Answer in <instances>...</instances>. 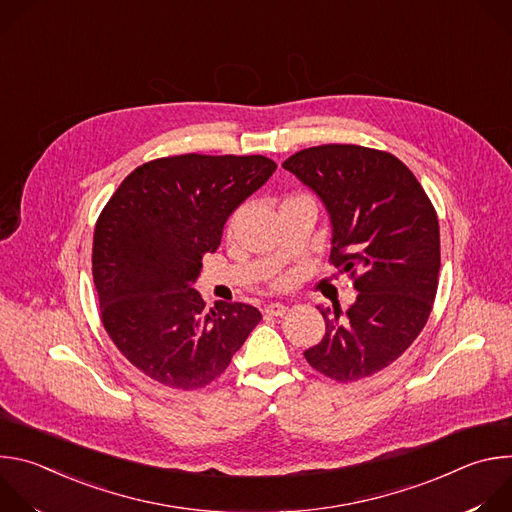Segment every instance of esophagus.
Returning a JSON list of instances; mask_svg holds the SVG:
<instances>
[{
  "instance_id": "esophagus-1",
  "label": "esophagus",
  "mask_w": 512,
  "mask_h": 512,
  "mask_svg": "<svg viewBox=\"0 0 512 512\" xmlns=\"http://www.w3.org/2000/svg\"><path fill=\"white\" fill-rule=\"evenodd\" d=\"M287 310H289V308L283 306V304H269V306L265 308V314H269V316H283Z\"/></svg>"
}]
</instances>
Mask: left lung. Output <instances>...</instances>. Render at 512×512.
<instances>
[{"label":"left lung","mask_w":512,"mask_h":512,"mask_svg":"<svg viewBox=\"0 0 512 512\" xmlns=\"http://www.w3.org/2000/svg\"><path fill=\"white\" fill-rule=\"evenodd\" d=\"M283 168L326 206L330 261L358 291L346 312L318 306L326 334L304 356L338 383L371 377L429 318L440 273L437 214L413 172L387 152L328 143L294 154Z\"/></svg>","instance_id":"1"}]
</instances>
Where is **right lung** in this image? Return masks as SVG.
Masks as SVG:
<instances>
[{"mask_svg":"<svg viewBox=\"0 0 512 512\" xmlns=\"http://www.w3.org/2000/svg\"><path fill=\"white\" fill-rule=\"evenodd\" d=\"M275 168L265 156L160 158L135 168L103 208L93 237L101 320L143 375L200 389L225 373L259 324L249 304L208 312L192 283L227 218Z\"/></svg>","mask_w":512,"mask_h":512,"instance_id":"add662e5","label":"right lung"}]
</instances>
